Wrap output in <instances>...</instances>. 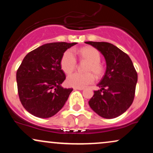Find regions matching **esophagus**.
<instances>
[{"instance_id": "34e87169", "label": "esophagus", "mask_w": 153, "mask_h": 153, "mask_svg": "<svg viewBox=\"0 0 153 153\" xmlns=\"http://www.w3.org/2000/svg\"><path fill=\"white\" fill-rule=\"evenodd\" d=\"M83 88H76V87H75L74 88V90H80V91H82L83 90Z\"/></svg>"}]
</instances>
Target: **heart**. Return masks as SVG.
Masks as SVG:
<instances>
[{
  "label": "heart",
  "mask_w": 153,
  "mask_h": 153,
  "mask_svg": "<svg viewBox=\"0 0 153 153\" xmlns=\"http://www.w3.org/2000/svg\"><path fill=\"white\" fill-rule=\"evenodd\" d=\"M82 60L88 62L85 71L87 73H75L67 78V83L76 88H84L93 83L96 78H101L103 74V67L101 64V54L96 48L86 47L75 50ZM61 68L66 74H70L76 68L77 59L72 50H68L63 54L60 61Z\"/></svg>",
  "instance_id": "obj_1"
}]
</instances>
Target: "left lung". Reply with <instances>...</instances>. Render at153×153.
<instances>
[{"mask_svg":"<svg viewBox=\"0 0 153 153\" xmlns=\"http://www.w3.org/2000/svg\"><path fill=\"white\" fill-rule=\"evenodd\" d=\"M102 53L106 62L105 75L98 84L99 91L88 101L100 117L113 119L127 111L134 101L137 73L130 57L108 42H85Z\"/></svg>","mask_w":153,"mask_h":153,"instance_id":"left-lung-1","label":"left lung"}]
</instances>
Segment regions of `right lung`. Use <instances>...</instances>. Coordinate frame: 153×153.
Listing matches in <instances>:
<instances>
[{
	"mask_svg": "<svg viewBox=\"0 0 153 153\" xmlns=\"http://www.w3.org/2000/svg\"><path fill=\"white\" fill-rule=\"evenodd\" d=\"M76 44H45L23 59L16 72L18 94L23 106L32 115L49 118L65 105L73 88L60 85L66 78L60 61L64 52Z\"/></svg>",
	"mask_w": 153,
	"mask_h": 153,
	"instance_id": "right-lung-1",
	"label": "right lung"
}]
</instances>
